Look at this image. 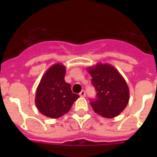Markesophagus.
<instances>
[{
  "label": "esophagus",
  "instance_id": "1",
  "mask_svg": "<svg viewBox=\"0 0 157 157\" xmlns=\"http://www.w3.org/2000/svg\"><path fill=\"white\" fill-rule=\"evenodd\" d=\"M80 96H81V97H85V96H86V91L81 90V92H80Z\"/></svg>",
  "mask_w": 157,
  "mask_h": 157
}]
</instances>
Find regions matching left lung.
Segmentation results:
<instances>
[{
  "label": "left lung",
  "mask_w": 157,
  "mask_h": 157,
  "mask_svg": "<svg viewBox=\"0 0 157 157\" xmlns=\"http://www.w3.org/2000/svg\"><path fill=\"white\" fill-rule=\"evenodd\" d=\"M91 84L94 87L96 98L90 105L97 114L106 118L118 116L129 103V88L117 69L110 64L98 63L88 68Z\"/></svg>",
  "instance_id": "left-lung-1"
}]
</instances>
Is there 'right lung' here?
Returning a JSON list of instances; mask_svg holds the SVG:
<instances>
[{
    "label": "right lung",
    "instance_id": "add662e5",
    "mask_svg": "<svg viewBox=\"0 0 157 157\" xmlns=\"http://www.w3.org/2000/svg\"><path fill=\"white\" fill-rule=\"evenodd\" d=\"M66 67L56 63L50 67L40 81L36 92L35 102L41 114L59 118L71 109L80 97L72 93L71 85L64 81Z\"/></svg>",
    "mask_w": 157,
    "mask_h": 157
}]
</instances>
